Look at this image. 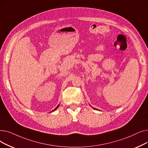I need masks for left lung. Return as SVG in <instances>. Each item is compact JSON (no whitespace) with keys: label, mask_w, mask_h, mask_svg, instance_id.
Returning <instances> with one entry per match:
<instances>
[{"label":"left lung","mask_w":148,"mask_h":148,"mask_svg":"<svg viewBox=\"0 0 148 148\" xmlns=\"http://www.w3.org/2000/svg\"><path fill=\"white\" fill-rule=\"evenodd\" d=\"M94 109H95V108H94Z\"/></svg>","instance_id":"8db88e82"}]
</instances>
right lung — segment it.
<instances>
[{"mask_svg":"<svg viewBox=\"0 0 148 148\" xmlns=\"http://www.w3.org/2000/svg\"><path fill=\"white\" fill-rule=\"evenodd\" d=\"M59 105H58V106H57V107H56V108H55V110H53V111H55V110H56V109H57V108H58V107H59Z\"/></svg>","mask_w":148,"mask_h":148,"instance_id":"add662e5","label":"right lung"}]
</instances>
